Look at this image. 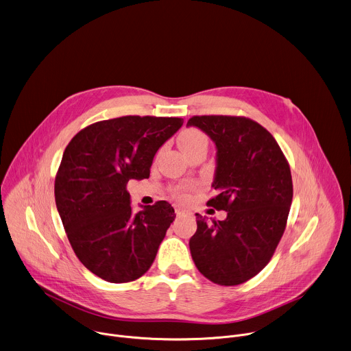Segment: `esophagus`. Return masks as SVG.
<instances>
[{"label": "esophagus", "mask_w": 351, "mask_h": 351, "mask_svg": "<svg viewBox=\"0 0 351 351\" xmlns=\"http://www.w3.org/2000/svg\"><path fill=\"white\" fill-rule=\"evenodd\" d=\"M175 213H176L178 216L184 215V213H186V209H184V208H182V206H175Z\"/></svg>", "instance_id": "esophagus-1"}]
</instances>
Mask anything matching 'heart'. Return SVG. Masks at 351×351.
Segmentation results:
<instances>
[{
	"mask_svg": "<svg viewBox=\"0 0 351 351\" xmlns=\"http://www.w3.org/2000/svg\"><path fill=\"white\" fill-rule=\"evenodd\" d=\"M199 143H206V136L201 131L194 130V128L184 131L179 138V145H180L182 150L191 149Z\"/></svg>",
	"mask_w": 351,
	"mask_h": 351,
	"instance_id": "b5f03b06",
	"label": "heart"
}]
</instances>
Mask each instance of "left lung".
Here are the masks:
<instances>
[{
  "label": "left lung",
  "instance_id": "obj_1",
  "mask_svg": "<svg viewBox=\"0 0 351 351\" xmlns=\"http://www.w3.org/2000/svg\"><path fill=\"white\" fill-rule=\"evenodd\" d=\"M187 127L216 145L212 187L219 194L208 205L227 212L221 221L195 213L193 261L216 285H242L265 268L285 232L293 201L289 162L275 138L250 119L194 116Z\"/></svg>",
  "mask_w": 351,
  "mask_h": 351
}]
</instances>
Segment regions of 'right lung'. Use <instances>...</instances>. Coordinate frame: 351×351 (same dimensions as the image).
I'll use <instances>...</instances> for the list:
<instances>
[{
  "instance_id": "obj_1",
  "label": "right lung",
  "mask_w": 351,
  "mask_h": 351,
  "mask_svg": "<svg viewBox=\"0 0 351 351\" xmlns=\"http://www.w3.org/2000/svg\"><path fill=\"white\" fill-rule=\"evenodd\" d=\"M183 119L123 116L77 132L62 154L54 198L79 261L109 283H127L152 267L176 215L158 201L134 213L125 186L147 179L158 149Z\"/></svg>"
}]
</instances>
